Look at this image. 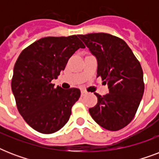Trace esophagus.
Returning a JSON list of instances; mask_svg holds the SVG:
<instances>
[{
  "mask_svg": "<svg viewBox=\"0 0 159 159\" xmlns=\"http://www.w3.org/2000/svg\"><path fill=\"white\" fill-rule=\"evenodd\" d=\"M87 94V92H86V91H82V92H81V95H82V97H84V96H86Z\"/></svg>",
  "mask_w": 159,
  "mask_h": 159,
  "instance_id": "34e87169",
  "label": "esophagus"
}]
</instances>
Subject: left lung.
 <instances>
[{"instance_id":"obj_1","label":"left lung","mask_w":159,"mask_h":159,"mask_svg":"<svg viewBox=\"0 0 159 159\" xmlns=\"http://www.w3.org/2000/svg\"><path fill=\"white\" fill-rule=\"evenodd\" d=\"M97 59V77L107 84L109 93L97 97L89 109L92 119L111 131L120 130L135 116L144 92L143 70L127 43L106 33L79 35Z\"/></svg>"}]
</instances>
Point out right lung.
I'll use <instances>...</instances> for the list:
<instances>
[{"label":"right lung","instance_id":"obj_1","mask_svg":"<svg viewBox=\"0 0 159 159\" xmlns=\"http://www.w3.org/2000/svg\"><path fill=\"white\" fill-rule=\"evenodd\" d=\"M80 48L85 45L77 35L45 37L25 48L16 60L11 80L16 106L26 123L39 133L62 128L79 99L78 88L64 90L51 82Z\"/></svg>","mask_w":159,"mask_h":159}]
</instances>
